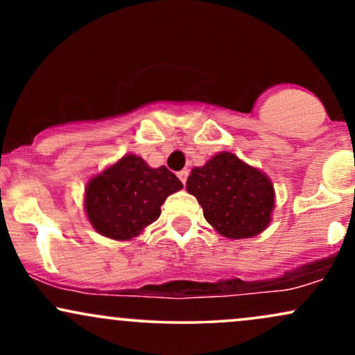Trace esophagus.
Masks as SVG:
<instances>
[{"mask_svg": "<svg viewBox=\"0 0 355 355\" xmlns=\"http://www.w3.org/2000/svg\"><path fill=\"white\" fill-rule=\"evenodd\" d=\"M178 178H180V182L185 185L187 178H189V172H187V170H182V172H178Z\"/></svg>", "mask_w": 355, "mask_h": 355, "instance_id": "esophagus-1", "label": "esophagus"}]
</instances>
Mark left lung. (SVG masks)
I'll list each match as a JSON object with an SVG mask.
<instances>
[{
  "label": "left lung",
  "mask_w": 355,
  "mask_h": 355,
  "mask_svg": "<svg viewBox=\"0 0 355 355\" xmlns=\"http://www.w3.org/2000/svg\"><path fill=\"white\" fill-rule=\"evenodd\" d=\"M187 191L202 205L207 222L227 239L255 237L272 222L275 190L270 178L230 152L195 166Z\"/></svg>",
  "instance_id": "8db88e82"
}]
</instances>
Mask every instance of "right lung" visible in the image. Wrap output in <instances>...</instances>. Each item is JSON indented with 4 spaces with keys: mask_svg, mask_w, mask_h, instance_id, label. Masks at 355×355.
Here are the masks:
<instances>
[{
    "mask_svg": "<svg viewBox=\"0 0 355 355\" xmlns=\"http://www.w3.org/2000/svg\"><path fill=\"white\" fill-rule=\"evenodd\" d=\"M182 189L166 166L152 168L138 155L126 153L89 178L83 205L100 235L126 242L152 225L166 197Z\"/></svg>",
    "mask_w": 355,
    "mask_h": 355,
    "instance_id": "obj_1",
    "label": "right lung"
}]
</instances>
